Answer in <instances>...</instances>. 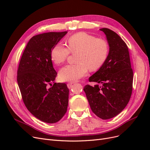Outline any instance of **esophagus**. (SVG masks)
<instances>
[{
    "label": "esophagus",
    "mask_w": 150,
    "mask_h": 150,
    "mask_svg": "<svg viewBox=\"0 0 150 150\" xmlns=\"http://www.w3.org/2000/svg\"><path fill=\"white\" fill-rule=\"evenodd\" d=\"M72 85H73V83H68V84H67L68 88H69V89L72 87Z\"/></svg>",
    "instance_id": "34e87169"
}]
</instances>
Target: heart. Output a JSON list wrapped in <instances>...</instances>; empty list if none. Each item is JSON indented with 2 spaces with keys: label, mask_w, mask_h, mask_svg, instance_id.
<instances>
[{
  "label": "heart",
  "mask_w": 150,
  "mask_h": 150,
  "mask_svg": "<svg viewBox=\"0 0 150 150\" xmlns=\"http://www.w3.org/2000/svg\"><path fill=\"white\" fill-rule=\"evenodd\" d=\"M68 48L57 44L52 49L51 56L56 64L64 62L70 52H79L76 64L66 65L59 72L62 81L75 82L87 74L88 69L91 71L98 70L108 57V44L103 39L96 38L86 33H79L67 39Z\"/></svg>",
  "instance_id": "obj_1"
}]
</instances>
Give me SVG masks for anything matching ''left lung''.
Segmentation results:
<instances>
[{"mask_svg":"<svg viewBox=\"0 0 150 150\" xmlns=\"http://www.w3.org/2000/svg\"><path fill=\"white\" fill-rule=\"evenodd\" d=\"M100 30L106 35L109 53L103 66L89 78V82L97 84L86 85L84 91L92 111L100 118L108 120L120 114L128 104L132 93L133 72L123 40L108 28Z\"/></svg>","mask_w":150,"mask_h":150,"instance_id":"obj_1","label":"left lung"}]
</instances>
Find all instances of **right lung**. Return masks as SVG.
Wrapping results in <instances>:
<instances>
[{
  "label": "right lung",
  "instance_id": "add662e5",
  "mask_svg": "<svg viewBox=\"0 0 150 150\" xmlns=\"http://www.w3.org/2000/svg\"><path fill=\"white\" fill-rule=\"evenodd\" d=\"M67 33L50 32L33 36L22 54L17 71V83L26 108L47 123L59 121L67 111L69 91L65 83L54 82L57 72L51 56L52 49Z\"/></svg>",
  "mask_w": 150,
  "mask_h": 150
}]
</instances>
